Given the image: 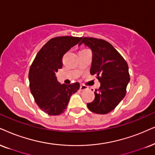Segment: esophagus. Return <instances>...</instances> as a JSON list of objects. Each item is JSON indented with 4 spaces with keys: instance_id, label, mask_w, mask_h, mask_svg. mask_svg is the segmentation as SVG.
<instances>
[{
    "instance_id": "1",
    "label": "esophagus",
    "mask_w": 155,
    "mask_h": 155,
    "mask_svg": "<svg viewBox=\"0 0 155 155\" xmlns=\"http://www.w3.org/2000/svg\"><path fill=\"white\" fill-rule=\"evenodd\" d=\"M88 89V87H85V86H81L80 87V91H86V90Z\"/></svg>"
}]
</instances>
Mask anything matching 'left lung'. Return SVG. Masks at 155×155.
Here are the masks:
<instances>
[{"instance_id": "1", "label": "left lung", "mask_w": 155, "mask_h": 155, "mask_svg": "<svg viewBox=\"0 0 155 155\" xmlns=\"http://www.w3.org/2000/svg\"><path fill=\"white\" fill-rule=\"evenodd\" d=\"M79 46L84 44L92 52L90 73L96 75L101 85L94 92L95 99L87 107L92 112L105 114L112 111L126 94L130 82L127 62L112 45L102 39L84 37Z\"/></svg>"}]
</instances>
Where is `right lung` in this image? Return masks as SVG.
<instances>
[{
  "mask_svg": "<svg viewBox=\"0 0 155 155\" xmlns=\"http://www.w3.org/2000/svg\"><path fill=\"white\" fill-rule=\"evenodd\" d=\"M81 38L62 36L51 39L37 54L28 73L31 92L39 108L49 115H59L70 97L80 88L79 82L61 84L56 72L62 68V57Z\"/></svg>",
  "mask_w": 155,
  "mask_h": 155,
  "instance_id": "right-lung-1",
  "label": "right lung"
}]
</instances>
